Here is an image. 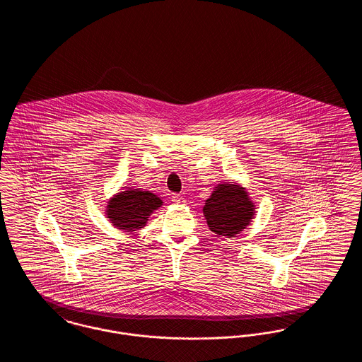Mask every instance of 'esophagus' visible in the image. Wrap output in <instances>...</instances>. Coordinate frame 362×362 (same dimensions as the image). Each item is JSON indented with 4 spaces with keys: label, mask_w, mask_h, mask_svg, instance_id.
I'll return each mask as SVG.
<instances>
[{
    "label": "esophagus",
    "mask_w": 362,
    "mask_h": 362,
    "mask_svg": "<svg viewBox=\"0 0 362 362\" xmlns=\"http://www.w3.org/2000/svg\"><path fill=\"white\" fill-rule=\"evenodd\" d=\"M173 204H176V205H183V204L186 202V199H185L180 194H173Z\"/></svg>",
    "instance_id": "34e87169"
}]
</instances>
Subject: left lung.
<instances>
[{"label": "left lung", "mask_w": 362, "mask_h": 362, "mask_svg": "<svg viewBox=\"0 0 362 362\" xmlns=\"http://www.w3.org/2000/svg\"><path fill=\"white\" fill-rule=\"evenodd\" d=\"M204 216L216 236L233 238L255 217L257 206L245 187L236 182H221L205 201Z\"/></svg>", "instance_id": "1"}]
</instances>
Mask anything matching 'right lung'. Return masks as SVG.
I'll return each mask as SVG.
<instances>
[{
    "instance_id": "add662e5",
    "label": "right lung",
    "mask_w": 362,
    "mask_h": 362,
    "mask_svg": "<svg viewBox=\"0 0 362 362\" xmlns=\"http://www.w3.org/2000/svg\"><path fill=\"white\" fill-rule=\"evenodd\" d=\"M163 201L152 191L137 187H122L119 192L114 194L105 206V217L108 221L123 232L133 233L144 228L149 216L158 207Z\"/></svg>"
}]
</instances>
